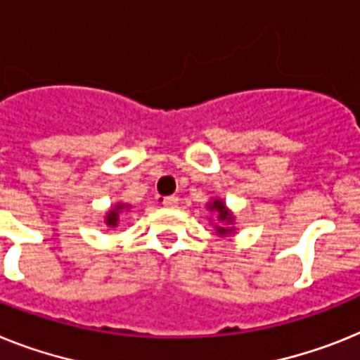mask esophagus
Masks as SVG:
<instances>
[{"instance_id": "obj_1", "label": "esophagus", "mask_w": 360, "mask_h": 360, "mask_svg": "<svg viewBox=\"0 0 360 360\" xmlns=\"http://www.w3.org/2000/svg\"><path fill=\"white\" fill-rule=\"evenodd\" d=\"M177 203H179V198H175V195H168V198L162 199V205L168 208H174L177 207Z\"/></svg>"}]
</instances>
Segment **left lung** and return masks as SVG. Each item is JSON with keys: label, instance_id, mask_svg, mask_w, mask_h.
<instances>
[{"label": "left lung", "instance_id": "left-lung-1", "mask_svg": "<svg viewBox=\"0 0 360 360\" xmlns=\"http://www.w3.org/2000/svg\"><path fill=\"white\" fill-rule=\"evenodd\" d=\"M208 212H212L214 217H210V223L216 229V236L225 238V236H232L234 232H236V216L232 212L231 208L226 207L225 201L221 198H212L207 203Z\"/></svg>", "mask_w": 360, "mask_h": 360}]
</instances>
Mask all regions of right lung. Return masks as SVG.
<instances>
[{
	"label": "right lung",
	"instance_id": "obj_1",
	"mask_svg": "<svg viewBox=\"0 0 360 360\" xmlns=\"http://www.w3.org/2000/svg\"><path fill=\"white\" fill-rule=\"evenodd\" d=\"M126 210H129V205L128 203H115L113 207L105 212L104 216V223L110 229H115V226L119 225V219H120V214L126 212Z\"/></svg>",
	"mask_w": 360,
	"mask_h": 360
}]
</instances>
